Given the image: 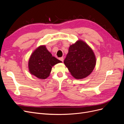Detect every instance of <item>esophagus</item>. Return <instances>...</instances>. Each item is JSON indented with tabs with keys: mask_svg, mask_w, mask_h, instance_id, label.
<instances>
[{
	"mask_svg": "<svg viewBox=\"0 0 124 124\" xmlns=\"http://www.w3.org/2000/svg\"><path fill=\"white\" fill-rule=\"evenodd\" d=\"M59 60H60V61H62V62L63 61V57H60L59 58Z\"/></svg>",
	"mask_w": 124,
	"mask_h": 124,
	"instance_id": "obj_1",
	"label": "esophagus"
}]
</instances>
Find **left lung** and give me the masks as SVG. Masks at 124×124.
<instances>
[{"label": "left lung", "mask_w": 124, "mask_h": 124, "mask_svg": "<svg viewBox=\"0 0 124 124\" xmlns=\"http://www.w3.org/2000/svg\"><path fill=\"white\" fill-rule=\"evenodd\" d=\"M63 62L74 78L82 79L92 73L96 61L92 48L79 40L70 46Z\"/></svg>", "instance_id": "obj_1"}]
</instances>
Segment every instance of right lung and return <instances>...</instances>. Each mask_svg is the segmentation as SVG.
<instances>
[{
	"mask_svg": "<svg viewBox=\"0 0 124 124\" xmlns=\"http://www.w3.org/2000/svg\"><path fill=\"white\" fill-rule=\"evenodd\" d=\"M62 62L48 51L46 46L38 47L33 52L28 62L30 73L40 79H46L50 74L52 66Z\"/></svg>",
	"mask_w": 124,
	"mask_h": 124,
	"instance_id": "1",
	"label": "right lung"
}]
</instances>
